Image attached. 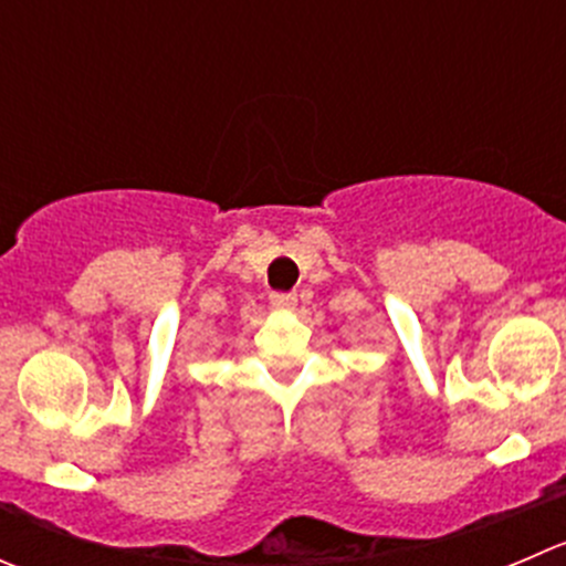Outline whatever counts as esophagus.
<instances>
[{
  "instance_id": "1",
  "label": "esophagus",
  "mask_w": 566,
  "mask_h": 566,
  "mask_svg": "<svg viewBox=\"0 0 566 566\" xmlns=\"http://www.w3.org/2000/svg\"><path fill=\"white\" fill-rule=\"evenodd\" d=\"M295 293H271V304L276 306V310H293L295 306Z\"/></svg>"
}]
</instances>
